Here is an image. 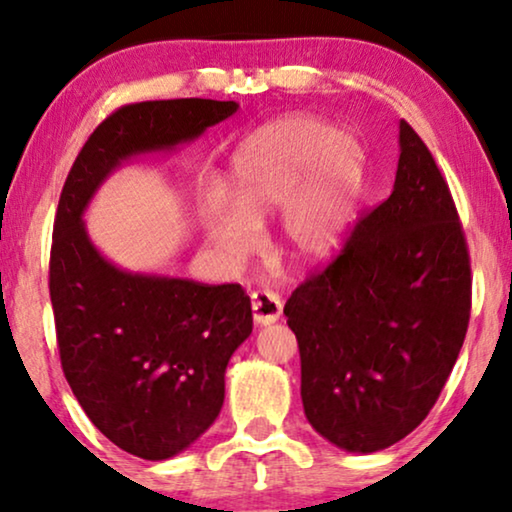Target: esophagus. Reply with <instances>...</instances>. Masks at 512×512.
<instances>
[{
  "label": "esophagus",
  "instance_id": "obj_1",
  "mask_svg": "<svg viewBox=\"0 0 512 512\" xmlns=\"http://www.w3.org/2000/svg\"><path fill=\"white\" fill-rule=\"evenodd\" d=\"M282 298L275 291H254L251 293V312H254L256 326H270L282 317Z\"/></svg>",
  "mask_w": 512,
  "mask_h": 512
}]
</instances>
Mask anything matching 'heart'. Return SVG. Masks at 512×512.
Masks as SVG:
<instances>
[{
	"label": "heart",
	"mask_w": 512,
	"mask_h": 512,
	"mask_svg": "<svg viewBox=\"0 0 512 512\" xmlns=\"http://www.w3.org/2000/svg\"><path fill=\"white\" fill-rule=\"evenodd\" d=\"M366 179V151L347 132L312 116L263 125L235 151L230 198L205 207L209 242L230 265H242L258 247V228L282 212V242L296 258L324 261L352 228Z\"/></svg>",
	"instance_id": "heart-1"
}]
</instances>
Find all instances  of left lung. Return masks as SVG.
<instances>
[{
    "label": "left lung",
    "mask_w": 512,
    "mask_h": 512,
    "mask_svg": "<svg viewBox=\"0 0 512 512\" xmlns=\"http://www.w3.org/2000/svg\"><path fill=\"white\" fill-rule=\"evenodd\" d=\"M398 146L389 198L284 305L307 422L359 454L384 450L424 422L471 317V263L450 188L405 121Z\"/></svg>",
    "instance_id": "obj_1"
}]
</instances>
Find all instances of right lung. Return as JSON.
<instances>
[{
    "mask_svg": "<svg viewBox=\"0 0 512 512\" xmlns=\"http://www.w3.org/2000/svg\"><path fill=\"white\" fill-rule=\"evenodd\" d=\"M237 107L200 97L121 107L83 144L60 193L48 286L62 370L90 422L149 461L184 452L219 417L251 303L240 284L118 268L83 214L123 163L193 142Z\"/></svg>",
    "mask_w": 512,
    "mask_h": 512,
    "instance_id": "1",
    "label": "right lung"
}]
</instances>
